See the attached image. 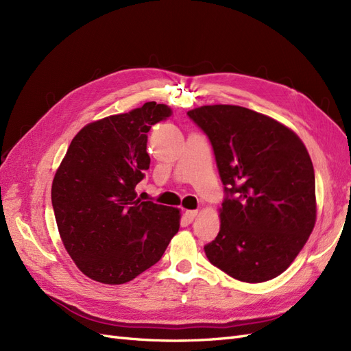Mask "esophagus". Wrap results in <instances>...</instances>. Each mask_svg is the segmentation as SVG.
I'll return each instance as SVG.
<instances>
[{"label": "esophagus", "instance_id": "esophagus-1", "mask_svg": "<svg viewBox=\"0 0 351 351\" xmlns=\"http://www.w3.org/2000/svg\"><path fill=\"white\" fill-rule=\"evenodd\" d=\"M196 217H197V210H186L184 212V218H186L189 224H190V222H193Z\"/></svg>", "mask_w": 351, "mask_h": 351}]
</instances>
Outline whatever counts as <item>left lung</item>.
Segmentation results:
<instances>
[{"label":"left lung","mask_w":351,"mask_h":351,"mask_svg":"<svg viewBox=\"0 0 351 351\" xmlns=\"http://www.w3.org/2000/svg\"><path fill=\"white\" fill-rule=\"evenodd\" d=\"M214 149L226 197L214 267L244 282L278 277L309 239L316 221L315 171L306 146L271 117L237 105L187 112Z\"/></svg>","instance_id":"obj_1"}]
</instances>
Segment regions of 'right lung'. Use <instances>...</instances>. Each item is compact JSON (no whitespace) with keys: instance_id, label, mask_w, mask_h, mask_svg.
<instances>
[{"instance_id":"1","label":"right lung","mask_w":351,"mask_h":351,"mask_svg":"<svg viewBox=\"0 0 351 351\" xmlns=\"http://www.w3.org/2000/svg\"><path fill=\"white\" fill-rule=\"evenodd\" d=\"M173 114L146 102L90 123L74 136L51 199L66 250L86 277L124 284L151 268L180 228V210L137 199L149 168L147 132Z\"/></svg>"}]
</instances>
